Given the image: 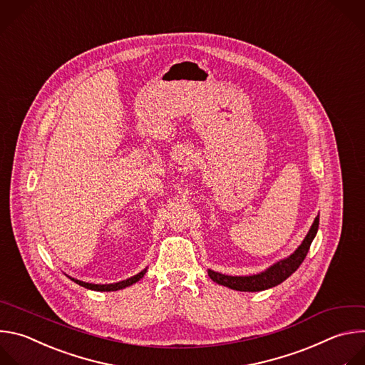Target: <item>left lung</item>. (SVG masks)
<instances>
[{
	"label": "left lung",
	"mask_w": 365,
	"mask_h": 365,
	"mask_svg": "<svg viewBox=\"0 0 365 365\" xmlns=\"http://www.w3.org/2000/svg\"><path fill=\"white\" fill-rule=\"evenodd\" d=\"M318 226H319V215L315 217V220L308 235L305 236L304 242L298 246V249L292 255H289L284 259H280L279 262L273 263L272 266H269L260 273L249 274V276H229V274H223L208 269V276L211 277L212 282L230 287L233 290H240V292H260V290H266L273 286H277L301 266V263L308 255L312 240L318 233Z\"/></svg>",
	"instance_id": "1"
}]
</instances>
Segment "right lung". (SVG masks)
Segmentation results:
<instances>
[{
    "label": "right lung",
    "instance_id": "add662e5",
    "mask_svg": "<svg viewBox=\"0 0 365 365\" xmlns=\"http://www.w3.org/2000/svg\"><path fill=\"white\" fill-rule=\"evenodd\" d=\"M148 267H145L143 270H140L139 273L125 279V280H120V282H116V283H106V284H99V283H89V282H83V280H79V279H75L71 276H67L70 277L73 282L86 287V289H91V290H98V292H113V290H120V289H125L133 283H136L138 280H140L143 277V274L147 273Z\"/></svg>",
    "mask_w": 365,
    "mask_h": 365
}]
</instances>
